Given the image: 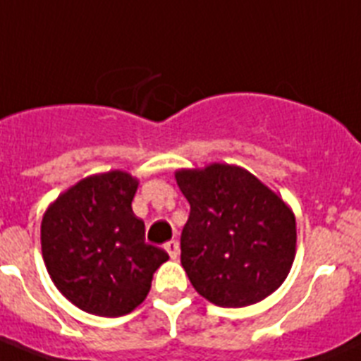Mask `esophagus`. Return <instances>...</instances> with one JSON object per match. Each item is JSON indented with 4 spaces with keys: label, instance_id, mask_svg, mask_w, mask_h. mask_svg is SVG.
Masks as SVG:
<instances>
[{
    "label": "esophagus",
    "instance_id": "esophagus-1",
    "mask_svg": "<svg viewBox=\"0 0 361 361\" xmlns=\"http://www.w3.org/2000/svg\"><path fill=\"white\" fill-rule=\"evenodd\" d=\"M165 251L169 253V257L171 259H176V257L180 255V244L176 240H171V242H166L165 244Z\"/></svg>",
    "mask_w": 361,
    "mask_h": 361
}]
</instances>
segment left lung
Wrapping results in <instances>:
<instances>
[{
	"instance_id": "1",
	"label": "left lung",
	"mask_w": 361,
	"mask_h": 361,
	"mask_svg": "<svg viewBox=\"0 0 361 361\" xmlns=\"http://www.w3.org/2000/svg\"><path fill=\"white\" fill-rule=\"evenodd\" d=\"M190 204L181 266L196 292L218 307L262 301L283 284L295 257V218L274 190L231 165L178 171Z\"/></svg>"
}]
</instances>
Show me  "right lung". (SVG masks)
<instances>
[{
	"mask_svg": "<svg viewBox=\"0 0 361 361\" xmlns=\"http://www.w3.org/2000/svg\"><path fill=\"white\" fill-rule=\"evenodd\" d=\"M137 180L123 171L78 181L47 209L42 253L54 286L80 310L124 316L145 301L152 275L169 260L145 242L132 211Z\"/></svg>",
	"mask_w": 361,
	"mask_h": 361,
	"instance_id": "obj_1",
	"label": "right lung"
}]
</instances>
